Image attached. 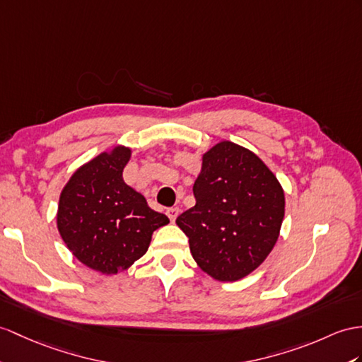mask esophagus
<instances>
[{
    "mask_svg": "<svg viewBox=\"0 0 362 362\" xmlns=\"http://www.w3.org/2000/svg\"><path fill=\"white\" fill-rule=\"evenodd\" d=\"M165 214H167V216H169L170 221L173 223L175 219H176V216L180 215V209H178V207H170V209H167Z\"/></svg>",
    "mask_w": 362,
    "mask_h": 362,
    "instance_id": "esophagus-1",
    "label": "esophagus"
}]
</instances>
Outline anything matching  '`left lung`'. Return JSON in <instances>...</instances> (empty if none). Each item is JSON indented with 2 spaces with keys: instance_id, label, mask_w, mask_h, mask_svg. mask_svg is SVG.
<instances>
[{
  "instance_id": "obj_1",
  "label": "left lung",
  "mask_w": 362,
  "mask_h": 362,
  "mask_svg": "<svg viewBox=\"0 0 362 362\" xmlns=\"http://www.w3.org/2000/svg\"><path fill=\"white\" fill-rule=\"evenodd\" d=\"M197 204L176 218L192 257L218 281L247 276L267 258L284 218V192L259 158L230 141L202 156Z\"/></svg>"
}]
</instances>
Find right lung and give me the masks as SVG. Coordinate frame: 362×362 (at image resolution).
I'll use <instances>...</instances> for the list:
<instances>
[{"mask_svg":"<svg viewBox=\"0 0 362 362\" xmlns=\"http://www.w3.org/2000/svg\"><path fill=\"white\" fill-rule=\"evenodd\" d=\"M130 148L104 152L78 169L61 192L58 230L69 250L101 273L126 270L147 252L169 218L122 180Z\"/></svg>","mask_w":362,"mask_h":362,"instance_id":"right-lung-1","label":"right lung"}]
</instances>
